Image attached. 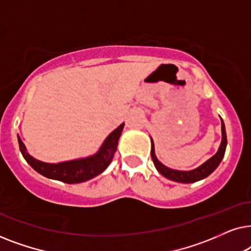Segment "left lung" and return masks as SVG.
Returning <instances> with one entry per match:
<instances>
[{
  "mask_svg": "<svg viewBox=\"0 0 251 251\" xmlns=\"http://www.w3.org/2000/svg\"><path fill=\"white\" fill-rule=\"evenodd\" d=\"M152 142V150H151V156H152L153 163L157 171L164 176L168 179L178 181V183H194V181L201 180L203 178L208 177L212 171H214L216 168L219 166L221 161L223 157H224L225 154V150H226V144H227V139H226V131H225V126L224 122L222 120V143L221 146H219L218 152L215 154L214 156L210 157L207 162H204L202 166H200L197 169L191 170V171H179V170H173L167 168L166 166H163L162 163L160 162L159 160L156 159L155 153H154V144L153 140L151 139Z\"/></svg>",
  "mask_w": 251,
  "mask_h": 251,
  "instance_id": "left-lung-1",
  "label": "left lung"
}]
</instances>
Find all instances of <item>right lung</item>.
Segmentation results:
<instances>
[{
	"instance_id": "add662e5",
	"label": "right lung",
	"mask_w": 251,
	"mask_h": 251,
	"mask_svg": "<svg viewBox=\"0 0 251 251\" xmlns=\"http://www.w3.org/2000/svg\"><path fill=\"white\" fill-rule=\"evenodd\" d=\"M125 126V123L118 126L102 144L100 150L95 155L61 163H46L34 159L26 152V147L18 137L19 149L27 163L44 177L57 179L67 184H77L87 181L101 174L111 163L113 155L116 152L119 138Z\"/></svg>"
}]
</instances>
